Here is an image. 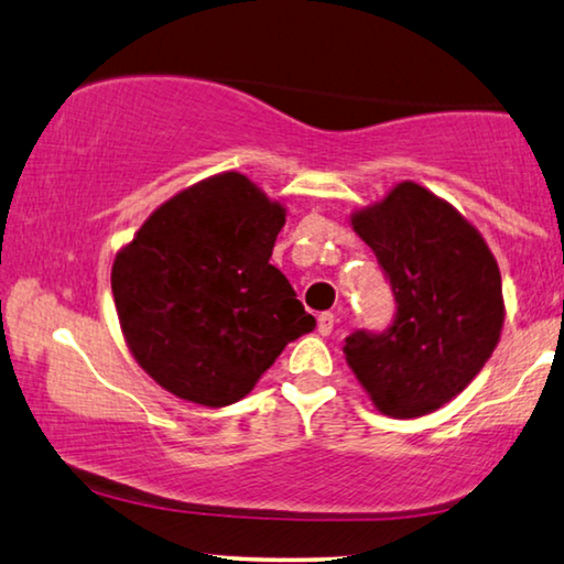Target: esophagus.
<instances>
[{
    "mask_svg": "<svg viewBox=\"0 0 564 564\" xmlns=\"http://www.w3.org/2000/svg\"><path fill=\"white\" fill-rule=\"evenodd\" d=\"M335 322H337V316L332 314V312H322L319 316H316V329H319V335H332V329H335Z\"/></svg>",
    "mask_w": 564,
    "mask_h": 564,
    "instance_id": "1",
    "label": "esophagus"
}]
</instances>
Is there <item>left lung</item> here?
I'll return each mask as SVG.
<instances>
[{
  "instance_id": "1",
  "label": "left lung",
  "mask_w": 564,
  "mask_h": 564,
  "mask_svg": "<svg viewBox=\"0 0 564 564\" xmlns=\"http://www.w3.org/2000/svg\"><path fill=\"white\" fill-rule=\"evenodd\" d=\"M352 229L376 252L395 314L386 332H352L345 360L383 414L424 416L455 399L494 355L503 327L501 271L478 229L414 181L355 212Z\"/></svg>"
}]
</instances>
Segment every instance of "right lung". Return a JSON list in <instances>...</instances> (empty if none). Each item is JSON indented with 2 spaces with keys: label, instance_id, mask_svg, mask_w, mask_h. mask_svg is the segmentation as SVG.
<instances>
[{
  "label": "right lung",
  "instance_id": "right-lung-1",
  "mask_svg": "<svg viewBox=\"0 0 564 564\" xmlns=\"http://www.w3.org/2000/svg\"><path fill=\"white\" fill-rule=\"evenodd\" d=\"M283 225V206L229 171L158 206L117 252V316L158 386L202 406H229L291 339L314 329L271 265Z\"/></svg>",
  "mask_w": 564,
  "mask_h": 564
}]
</instances>
